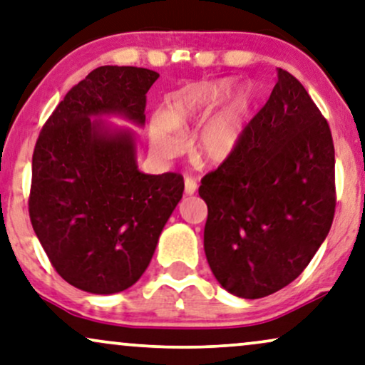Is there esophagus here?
I'll return each mask as SVG.
<instances>
[{"instance_id":"1","label":"esophagus","mask_w":365,"mask_h":365,"mask_svg":"<svg viewBox=\"0 0 365 365\" xmlns=\"http://www.w3.org/2000/svg\"><path fill=\"white\" fill-rule=\"evenodd\" d=\"M196 191H197V182L194 181L192 178L184 179V192H186L187 196H191V194H194Z\"/></svg>"}]
</instances>
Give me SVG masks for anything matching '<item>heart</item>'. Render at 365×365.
I'll use <instances>...</instances> for the list:
<instances>
[{
  "mask_svg": "<svg viewBox=\"0 0 365 365\" xmlns=\"http://www.w3.org/2000/svg\"><path fill=\"white\" fill-rule=\"evenodd\" d=\"M228 92L226 82L202 83L174 93L165 102L163 113H155L149 124L150 148L159 158L171 159L181 153V142L176 132L205 117ZM250 107V97L238 93L228 106L215 113L197 135L194 137L192 153L207 164H221L231 158L238 145L243 122Z\"/></svg>",
  "mask_w": 365,
  "mask_h": 365,
  "instance_id": "heart-1",
  "label": "heart"
}]
</instances>
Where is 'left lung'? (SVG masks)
Masks as SVG:
<instances>
[{
  "mask_svg": "<svg viewBox=\"0 0 365 365\" xmlns=\"http://www.w3.org/2000/svg\"><path fill=\"white\" fill-rule=\"evenodd\" d=\"M205 252L221 287L272 295L300 275L335 215V150L329 122L304 85L278 82L241 132L230 159L201 179Z\"/></svg>",
  "mask_w": 365,
  "mask_h": 365,
  "instance_id": "8db88e82",
  "label": "left lung"
}]
</instances>
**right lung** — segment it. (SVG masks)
Here are the masks:
<instances>
[{
    "instance_id": "obj_1",
    "label": "right lung",
    "mask_w": 365,
    "mask_h": 365,
    "mask_svg": "<svg viewBox=\"0 0 365 365\" xmlns=\"http://www.w3.org/2000/svg\"><path fill=\"white\" fill-rule=\"evenodd\" d=\"M158 72L98 67L73 85L38 135L28 197L31 226L56 273L83 292L134 285L181 201L178 173L137 169L130 132H108L92 115L122 113L144 124Z\"/></svg>"
}]
</instances>
